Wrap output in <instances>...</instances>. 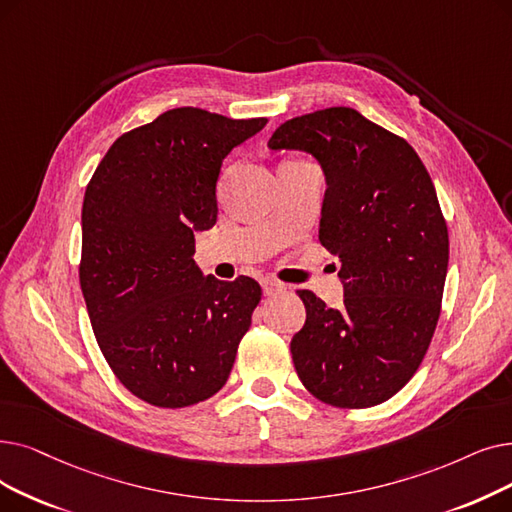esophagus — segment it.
I'll return each instance as SVG.
<instances>
[{
    "mask_svg": "<svg viewBox=\"0 0 512 512\" xmlns=\"http://www.w3.org/2000/svg\"><path fill=\"white\" fill-rule=\"evenodd\" d=\"M261 286H263V293L265 295H278V293L284 291V284H280V282H276L272 278H263Z\"/></svg>",
    "mask_w": 512,
    "mask_h": 512,
    "instance_id": "esophagus-1",
    "label": "esophagus"
}]
</instances>
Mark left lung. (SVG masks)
Returning a JSON list of instances; mask_svg holds the SVG:
<instances>
[{
	"mask_svg": "<svg viewBox=\"0 0 512 512\" xmlns=\"http://www.w3.org/2000/svg\"><path fill=\"white\" fill-rule=\"evenodd\" d=\"M272 150L314 154L326 175L320 242L339 255L341 309L297 291L307 318L291 341L320 402L379 406L418 370L439 320L450 238L427 167L404 140L332 106L282 123Z\"/></svg>",
	"mask_w": 512,
	"mask_h": 512,
	"instance_id": "1",
	"label": "left lung"
}]
</instances>
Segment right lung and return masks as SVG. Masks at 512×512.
<instances>
[{
	"mask_svg": "<svg viewBox=\"0 0 512 512\" xmlns=\"http://www.w3.org/2000/svg\"><path fill=\"white\" fill-rule=\"evenodd\" d=\"M268 119L167 110L123 133L85 188L79 282L100 351L142 402L186 408L226 385L261 286L194 263V232L217 221L232 148Z\"/></svg>",
	"mask_w": 512,
	"mask_h": 512,
	"instance_id": "add662e5",
	"label": "right lung"
}]
</instances>
